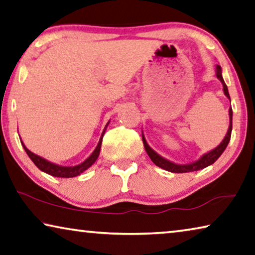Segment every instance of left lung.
I'll return each instance as SVG.
<instances>
[{"label":"left lung","mask_w":255,"mask_h":255,"mask_svg":"<svg viewBox=\"0 0 255 255\" xmlns=\"http://www.w3.org/2000/svg\"><path fill=\"white\" fill-rule=\"evenodd\" d=\"M216 76L222 84V91H224V94L230 100L227 85H226L224 78H222V70H221V67L219 66V64H217L216 66ZM232 129H233V110H232V107H230L229 108V127H228L227 134H226V136L224 137L222 142L218 145L217 147L211 149V151L204 153V154L202 155L200 159H197L196 161H194V162L187 163V164L175 163V162H172V161L165 159V157H163V156H161L160 154H157L154 149H153L147 144L146 139H145V137L143 135V131H142V138H143L145 151H146L147 155L149 156V159L152 160L153 163L157 165V167H160L161 169H164V170H167V171L183 173V172H192V171L201 170V169H204V168L209 167V165L215 163L216 161L219 159V156L222 154V153H224L226 147H227V145L230 140V135H232Z\"/></svg>","instance_id":"1"}]
</instances>
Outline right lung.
Returning a JSON list of instances; mask_svg holds the SVG:
<instances>
[{
  "mask_svg": "<svg viewBox=\"0 0 255 255\" xmlns=\"http://www.w3.org/2000/svg\"><path fill=\"white\" fill-rule=\"evenodd\" d=\"M109 124H110V121H108L106 127H104V130L102 132V135H101V137H100L98 146L95 147V149L93 151L92 154L88 156L86 160L83 161L82 163H79L77 165H61V164H56V163L51 162V161L44 159V157L35 154V153L29 151V149L26 147V145L23 144L21 138H20V140H21L22 147L25 148V151L28 154V156L30 157V160L33 161L36 167H37L39 170H42L43 172H46V173H48V175H51L53 177H60V178H71V177L79 176L80 173H83L85 170H87V169L92 167V165L95 163V161L98 160V157L100 155V151H101V145H102L103 135L107 130V127L109 126Z\"/></svg>",
  "mask_w": 255,
  "mask_h": 255,
  "instance_id": "obj_1",
  "label": "right lung"
}]
</instances>
